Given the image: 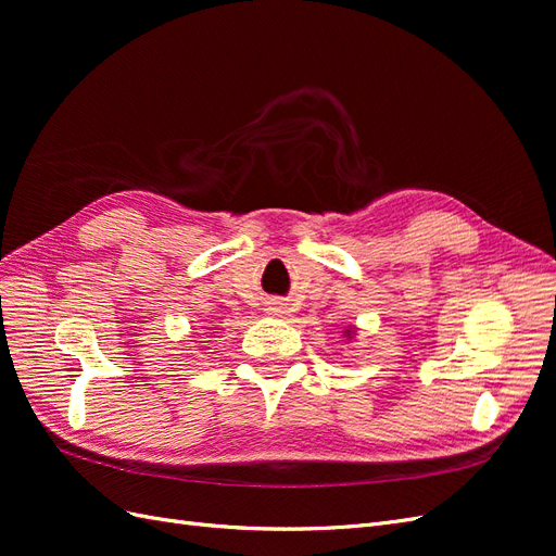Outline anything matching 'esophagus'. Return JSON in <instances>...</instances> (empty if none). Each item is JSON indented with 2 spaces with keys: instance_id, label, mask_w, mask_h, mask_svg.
<instances>
[{
  "instance_id": "34e87169",
  "label": "esophagus",
  "mask_w": 556,
  "mask_h": 556,
  "mask_svg": "<svg viewBox=\"0 0 556 556\" xmlns=\"http://www.w3.org/2000/svg\"><path fill=\"white\" fill-rule=\"evenodd\" d=\"M268 313H271V315H280V313H285V311H282L280 304H271V306H268Z\"/></svg>"
}]
</instances>
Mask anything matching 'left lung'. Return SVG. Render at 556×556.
I'll return each mask as SVG.
<instances>
[{"instance_id":"obj_1","label":"left lung","mask_w":556,"mask_h":556,"mask_svg":"<svg viewBox=\"0 0 556 556\" xmlns=\"http://www.w3.org/2000/svg\"><path fill=\"white\" fill-rule=\"evenodd\" d=\"M352 333H355L352 329H345V331H343V336H348V339H352Z\"/></svg>"}]
</instances>
